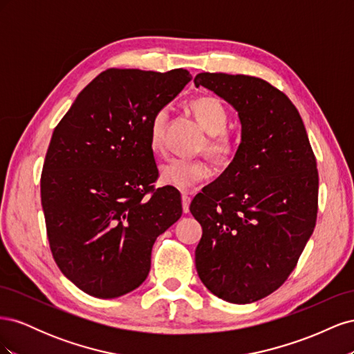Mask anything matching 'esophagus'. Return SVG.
<instances>
[{
    "mask_svg": "<svg viewBox=\"0 0 354 354\" xmlns=\"http://www.w3.org/2000/svg\"><path fill=\"white\" fill-rule=\"evenodd\" d=\"M181 203H183V211L189 212V205H190V195L189 194H181Z\"/></svg>",
    "mask_w": 354,
    "mask_h": 354,
    "instance_id": "obj_1",
    "label": "esophagus"
}]
</instances>
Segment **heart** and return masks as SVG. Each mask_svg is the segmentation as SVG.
<instances>
[{
    "instance_id": "b5f03b06",
    "label": "heart",
    "mask_w": 354,
    "mask_h": 354,
    "mask_svg": "<svg viewBox=\"0 0 354 354\" xmlns=\"http://www.w3.org/2000/svg\"><path fill=\"white\" fill-rule=\"evenodd\" d=\"M192 111L199 125L209 134L202 147L216 162H227L233 158L236 147L227 136L221 134L227 125V113L221 102L216 97H199L192 102ZM167 118L168 111L165 108L159 109L149 125V146L153 152L162 151ZM208 173L207 162L199 158H171L159 167V181L169 187L187 190L207 178Z\"/></svg>"
}]
</instances>
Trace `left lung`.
<instances>
[{
	"instance_id": "obj_1",
	"label": "left lung",
	"mask_w": 354,
	"mask_h": 354,
	"mask_svg": "<svg viewBox=\"0 0 354 354\" xmlns=\"http://www.w3.org/2000/svg\"><path fill=\"white\" fill-rule=\"evenodd\" d=\"M195 85L233 106L242 125L233 160L190 203L202 226L196 270L224 301L254 303L288 279L315 230L316 158L297 108L267 81L202 72Z\"/></svg>"
}]
</instances>
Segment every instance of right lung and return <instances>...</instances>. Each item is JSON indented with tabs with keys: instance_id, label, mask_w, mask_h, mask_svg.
I'll return each mask as SVG.
<instances>
[{
	"instance_id": "right-lung-1",
	"label": "right lung",
	"mask_w": 354,
	"mask_h": 354,
	"mask_svg": "<svg viewBox=\"0 0 354 354\" xmlns=\"http://www.w3.org/2000/svg\"><path fill=\"white\" fill-rule=\"evenodd\" d=\"M190 80L186 69H108L53 131L41 174L47 236L85 294L118 298L140 286L156 238L181 217L178 190L153 187L149 125Z\"/></svg>"
}]
</instances>
